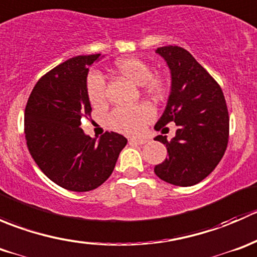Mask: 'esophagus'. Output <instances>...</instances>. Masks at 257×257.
Masks as SVG:
<instances>
[{
	"instance_id": "esophagus-1",
	"label": "esophagus",
	"mask_w": 257,
	"mask_h": 257,
	"mask_svg": "<svg viewBox=\"0 0 257 257\" xmlns=\"http://www.w3.org/2000/svg\"><path fill=\"white\" fill-rule=\"evenodd\" d=\"M129 142L131 143H134V144H145L148 142L147 138H131L129 139Z\"/></svg>"
}]
</instances>
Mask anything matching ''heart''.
Segmentation results:
<instances>
[{"instance_id":"b5f03b06","label":"heart","mask_w":257,"mask_h":257,"mask_svg":"<svg viewBox=\"0 0 257 257\" xmlns=\"http://www.w3.org/2000/svg\"><path fill=\"white\" fill-rule=\"evenodd\" d=\"M116 74L137 85H142L148 97L158 100L167 93V80L160 76H153L152 68L147 62L138 57H124L114 63ZM87 93L89 102L94 107H103L107 103L105 80L100 74L92 73L87 80ZM154 118V110L148 104L136 107L116 108L108 116V126L119 133L139 134L143 132L145 124Z\"/></svg>"}]
</instances>
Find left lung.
Segmentation results:
<instances>
[{"label":"left lung","mask_w":257,"mask_h":257,"mask_svg":"<svg viewBox=\"0 0 257 257\" xmlns=\"http://www.w3.org/2000/svg\"><path fill=\"white\" fill-rule=\"evenodd\" d=\"M155 52L169 67L172 87L154 128L174 121L178 129L170 142L163 136L155 138L167 144L169 157L155 165L154 173L173 185H195L215 169L226 150L229 113L224 93L186 49L165 46Z\"/></svg>","instance_id":"8db88e82"}]
</instances>
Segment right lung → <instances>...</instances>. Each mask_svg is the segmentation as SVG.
<instances>
[{"label":"right lung","mask_w":257,"mask_h":257,"mask_svg":"<svg viewBox=\"0 0 257 257\" xmlns=\"http://www.w3.org/2000/svg\"><path fill=\"white\" fill-rule=\"evenodd\" d=\"M100 53L77 56L42 77L25 109L27 147L53 183L71 191H89L110 177L126 138L105 132L98 142L80 128L90 116L87 77Z\"/></svg>","instance_id":"add662e5"}]
</instances>
